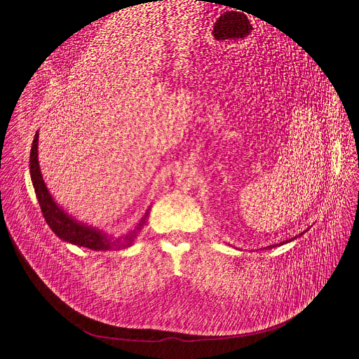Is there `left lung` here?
<instances>
[{
	"instance_id": "obj_1",
	"label": "left lung",
	"mask_w": 359,
	"mask_h": 359,
	"mask_svg": "<svg viewBox=\"0 0 359 359\" xmlns=\"http://www.w3.org/2000/svg\"><path fill=\"white\" fill-rule=\"evenodd\" d=\"M294 238H295V237H294ZM291 240H292V238H291ZM287 241H288V240H285V241H282V243H279V244H284V243H287ZM275 246H278V244H273V246H269L268 249H271V248H275Z\"/></svg>"
}]
</instances>
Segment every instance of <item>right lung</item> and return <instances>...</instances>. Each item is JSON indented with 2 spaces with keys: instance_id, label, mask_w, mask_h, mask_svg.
Listing matches in <instances>:
<instances>
[{
  "instance_id": "obj_1",
  "label": "right lung",
  "mask_w": 359,
  "mask_h": 359,
  "mask_svg": "<svg viewBox=\"0 0 359 359\" xmlns=\"http://www.w3.org/2000/svg\"><path fill=\"white\" fill-rule=\"evenodd\" d=\"M37 138H39V134L36 132L32 151H30V176L33 182L34 192L37 196V201H39L42 214L50 227V230L58 236L61 240H65L68 243L77 244V246L88 248L91 250H111V249H126L129 248L132 241L135 240L137 234L141 231V229L147 222L148 211L147 214L141 218L140 224L137 225L135 230L129 231L123 237L118 238H110L109 236L103 234L102 231L86 227V225L79 224L77 221H74L69 218L58 205H56L49 195L46 184L43 182L41 168H39V161H37Z\"/></svg>"
}]
</instances>
